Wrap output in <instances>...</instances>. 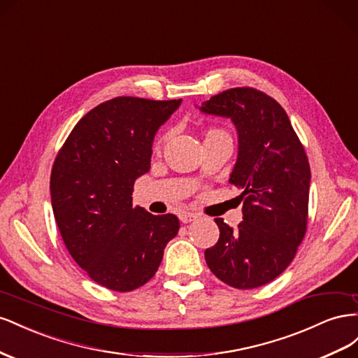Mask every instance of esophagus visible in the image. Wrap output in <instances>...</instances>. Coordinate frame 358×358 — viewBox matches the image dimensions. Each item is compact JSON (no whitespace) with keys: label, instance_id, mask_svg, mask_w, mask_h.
Wrapping results in <instances>:
<instances>
[{"label":"esophagus","instance_id":"obj_1","mask_svg":"<svg viewBox=\"0 0 358 358\" xmlns=\"http://www.w3.org/2000/svg\"><path fill=\"white\" fill-rule=\"evenodd\" d=\"M198 219V216L195 213H187V211H182L181 214H180V220H181V223H190V222H193V220H196Z\"/></svg>","mask_w":358,"mask_h":358}]
</instances>
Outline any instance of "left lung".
Here are the masks:
<instances>
[{"label": "left lung", "instance_id": "left-lung-1", "mask_svg": "<svg viewBox=\"0 0 358 358\" xmlns=\"http://www.w3.org/2000/svg\"><path fill=\"white\" fill-rule=\"evenodd\" d=\"M199 109L236 124L238 157L229 182L243 190L238 227L214 219L220 237L206 250L207 265L232 288L262 287L287 270L308 229V156L285 109L257 88L222 91Z\"/></svg>", "mask_w": 358, "mask_h": 358}]
</instances>
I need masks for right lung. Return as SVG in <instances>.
Instances as JSON below:
<instances>
[{
  "label": "right lung",
  "instance_id": "add662e5",
  "mask_svg": "<svg viewBox=\"0 0 358 358\" xmlns=\"http://www.w3.org/2000/svg\"><path fill=\"white\" fill-rule=\"evenodd\" d=\"M181 100L115 97L78 121L55 157L50 201L69 253L96 283L134 291L156 274L173 214L134 206L135 180L150 171L156 131Z\"/></svg>",
  "mask_w": 358,
  "mask_h": 358
}]
</instances>
